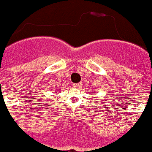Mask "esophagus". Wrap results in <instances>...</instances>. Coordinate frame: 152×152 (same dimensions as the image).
I'll return each instance as SVG.
<instances>
[{"label": "esophagus", "mask_w": 152, "mask_h": 152, "mask_svg": "<svg viewBox=\"0 0 152 152\" xmlns=\"http://www.w3.org/2000/svg\"><path fill=\"white\" fill-rule=\"evenodd\" d=\"M81 86H82V83H74L73 84V87H75V88H80Z\"/></svg>", "instance_id": "obj_1"}]
</instances>
